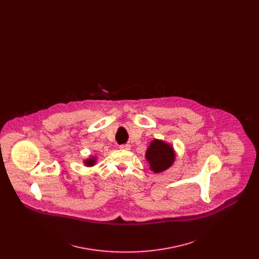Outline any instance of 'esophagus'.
Returning a JSON list of instances; mask_svg holds the SVG:
<instances>
[{
  "instance_id": "obj_1",
  "label": "esophagus",
  "mask_w": 259,
  "mask_h": 259,
  "mask_svg": "<svg viewBox=\"0 0 259 259\" xmlns=\"http://www.w3.org/2000/svg\"><path fill=\"white\" fill-rule=\"evenodd\" d=\"M119 148L123 149V150H129L130 149V145L129 144H123V145L119 146Z\"/></svg>"
}]
</instances>
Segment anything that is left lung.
<instances>
[{
    "label": "left lung",
    "mask_w": 259,
    "mask_h": 259,
    "mask_svg": "<svg viewBox=\"0 0 259 259\" xmlns=\"http://www.w3.org/2000/svg\"><path fill=\"white\" fill-rule=\"evenodd\" d=\"M146 158L149 163L151 171L161 172L172 166L176 153L171 145L155 139L147 149Z\"/></svg>",
    "instance_id": "1"
}]
</instances>
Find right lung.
Listing matches in <instances>:
<instances>
[{
  "label": "right lung",
  "instance_id": "obj_1",
  "mask_svg": "<svg viewBox=\"0 0 259 259\" xmlns=\"http://www.w3.org/2000/svg\"><path fill=\"white\" fill-rule=\"evenodd\" d=\"M96 163V157H90L87 160L84 161V164L88 166V167H91V166H94V164Z\"/></svg>",
  "mask_w": 259,
  "mask_h": 259
}]
</instances>
